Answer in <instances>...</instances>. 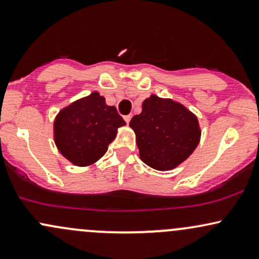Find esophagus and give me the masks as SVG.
<instances>
[{"instance_id": "34e87169", "label": "esophagus", "mask_w": 259, "mask_h": 259, "mask_svg": "<svg viewBox=\"0 0 259 259\" xmlns=\"http://www.w3.org/2000/svg\"><path fill=\"white\" fill-rule=\"evenodd\" d=\"M130 119H132V114H127V115H124V120L126 121V123H129Z\"/></svg>"}]
</instances>
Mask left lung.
<instances>
[{
    "label": "left lung",
    "instance_id": "8db88e82",
    "mask_svg": "<svg viewBox=\"0 0 259 259\" xmlns=\"http://www.w3.org/2000/svg\"><path fill=\"white\" fill-rule=\"evenodd\" d=\"M129 125L135 132L140 158L157 170H170L189 158L197 147L201 129L197 117L170 99L151 95L142 112Z\"/></svg>",
    "mask_w": 259,
    "mask_h": 259
}]
</instances>
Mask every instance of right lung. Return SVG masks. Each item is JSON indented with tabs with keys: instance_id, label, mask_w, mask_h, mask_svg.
<instances>
[{
	"instance_id": "obj_1",
	"label": "right lung",
	"mask_w": 259,
	"mask_h": 259,
	"mask_svg": "<svg viewBox=\"0 0 259 259\" xmlns=\"http://www.w3.org/2000/svg\"><path fill=\"white\" fill-rule=\"evenodd\" d=\"M125 124L117 108L95 91L58 113L53 124L56 146L73 164L91 165L107 152L118 127Z\"/></svg>"
}]
</instances>
